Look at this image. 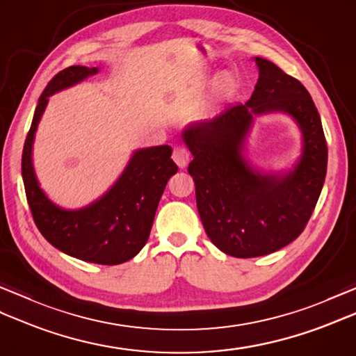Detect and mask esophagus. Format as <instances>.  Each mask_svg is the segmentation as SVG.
<instances>
[{
	"label": "esophagus",
	"mask_w": 356,
	"mask_h": 356,
	"mask_svg": "<svg viewBox=\"0 0 356 356\" xmlns=\"http://www.w3.org/2000/svg\"><path fill=\"white\" fill-rule=\"evenodd\" d=\"M191 159V153L190 149H188L184 145H176L172 149V161L177 163L179 168H185V166L188 165V162H190Z\"/></svg>",
	"instance_id": "34e87169"
}]
</instances>
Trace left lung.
<instances>
[{"label": "left lung", "instance_id": "1", "mask_svg": "<svg viewBox=\"0 0 356 356\" xmlns=\"http://www.w3.org/2000/svg\"><path fill=\"white\" fill-rule=\"evenodd\" d=\"M255 61L260 73L251 99L184 131L194 157L188 172L203 228L220 251L238 259L275 252L297 238L314 213L327 170V143L311 95L274 63ZM275 109L293 115L305 138L304 157L286 178L257 173L241 157L253 115Z\"/></svg>", "mask_w": 356, "mask_h": 356}]
</instances>
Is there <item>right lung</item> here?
I'll list each match as a JSON object with an SVG mask.
<instances>
[{
    "instance_id": "obj_1",
    "label": "right lung",
    "mask_w": 356,
    "mask_h": 356,
    "mask_svg": "<svg viewBox=\"0 0 356 356\" xmlns=\"http://www.w3.org/2000/svg\"><path fill=\"white\" fill-rule=\"evenodd\" d=\"M95 73L96 67L72 65L49 81L38 99L22 148L21 172L33 222L44 238L67 255L111 266L133 259L145 246L166 182L179 168L171 159V147L145 148L134 153L115 186L93 205L65 211L45 197L32 166V143L38 122L50 95Z\"/></svg>"
}]
</instances>
